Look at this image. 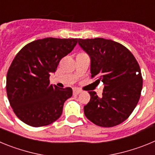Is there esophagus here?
<instances>
[{
  "mask_svg": "<svg viewBox=\"0 0 155 155\" xmlns=\"http://www.w3.org/2000/svg\"><path fill=\"white\" fill-rule=\"evenodd\" d=\"M81 92V90L78 89V88H74L73 89V93L74 94H78Z\"/></svg>",
  "mask_w": 155,
  "mask_h": 155,
  "instance_id": "esophagus-1",
  "label": "esophagus"
}]
</instances>
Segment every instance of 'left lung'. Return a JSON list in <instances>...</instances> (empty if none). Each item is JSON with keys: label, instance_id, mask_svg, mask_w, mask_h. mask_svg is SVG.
I'll return each instance as SVG.
<instances>
[{"label": "left lung", "instance_id": "1", "mask_svg": "<svg viewBox=\"0 0 155 155\" xmlns=\"http://www.w3.org/2000/svg\"><path fill=\"white\" fill-rule=\"evenodd\" d=\"M78 44L91 58V78L96 77L104 84L102 96L88 91L91 98L84 106V115L99 127L122 124L140 97L143 79L137 61L127 47L111 39H78Z\"/></svg>", "mask_w": 155, "mask_h": 155}]
</instances>
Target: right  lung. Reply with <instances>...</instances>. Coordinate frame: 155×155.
<instances>
[{"label": "right lung", "instance_id": "right-lung-1", "mask_svg": "<svg viewBox=\"0 0 155 155\" xmlns=\"http://www.w3.org/2000/svg\"><path fill=\"white\" fill-rule=\"evenodd\" d=\"M77 43L78 39L50 37L28 43L17 53L7 74L6 91L14 113L23 123L39 127L60 118L73 91L50 84V76Z\"/></svg>", "mask_w": 155, "mask_h": 155}]
</instances>
